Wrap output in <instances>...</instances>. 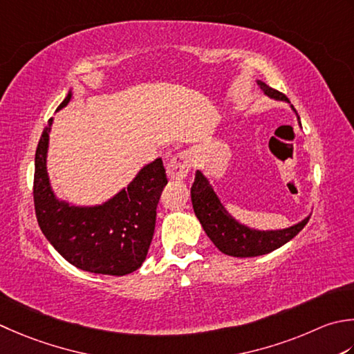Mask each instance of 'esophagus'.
Listing matches in <instances>:
<instances>
[{
    "mask_svg": "<svg viewBox=\"0 0 354 354\" xmlns=\"http://www.w3.org/2000/svg\"><path fill=\"white\" fill-rule=\"evenodd\" d=\"M192 169V158L189 151H179L173 155L167 164V175L170 179H184Z\"/></svg>",
    "mask_w": 354,
    "mask_h": 354,
    "instance_id": "34e87169",
    "label": "esophagus"
}]
</instances>
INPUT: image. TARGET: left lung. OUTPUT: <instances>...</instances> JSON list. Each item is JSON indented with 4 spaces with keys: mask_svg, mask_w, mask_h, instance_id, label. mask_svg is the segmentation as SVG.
Segmentation results:
<instances>
[{
    "mask_svg": "<svg viewBox=\"0 0 354 354\" xmlns=\"http://www.w3.org/2000/svg\"><path fill=\"white\" fill-rule=\"evenodd\" d=\"M258 84L270 98L290 102L286 95L268 87L266 82L258 81ZM297 120H299V116H297ZM190 193L193 210H195L196 218L199 219L207 236L212 239L219 252L234 256V258H253V256L267 254L276 250V248L287 244L290 239H293L310 219L308 216L301 221L299 224L283 228V230L261 232L248 228L228 214L216 193L213 192L212 185L207 181V178L199 170L195 175V183L192 185Z\"/></svg>",
    "mask_w": 354,
    "mask_h": 354,
    "instance_id": "left-lung-1",
    "label": "left lung"
}]
</instances>
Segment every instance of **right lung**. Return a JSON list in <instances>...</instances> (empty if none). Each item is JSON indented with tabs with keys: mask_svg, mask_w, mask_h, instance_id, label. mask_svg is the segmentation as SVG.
<instances>
[{
	"mask_svg": "<svg viewBox=\"0 0 354 354\" xmlns=\"http://www.w3.org/2000/svg\"><path fill=\"white\" fill-rule=\"evenodd\" d=\"M72 100L68 92L58 109ZM52 120L35 153L33 203L41 232L62 258L90 273L124 276L142 266L156 223V207L167 184L162 159L145 165L127 189L102 205L76 207L55 196L46 158Z\"/></svg>",
	"mask_w": 354,
	"mask_h": 354,
	"instance_id": "1",
	"label": "right lung"
}]
</instances>
